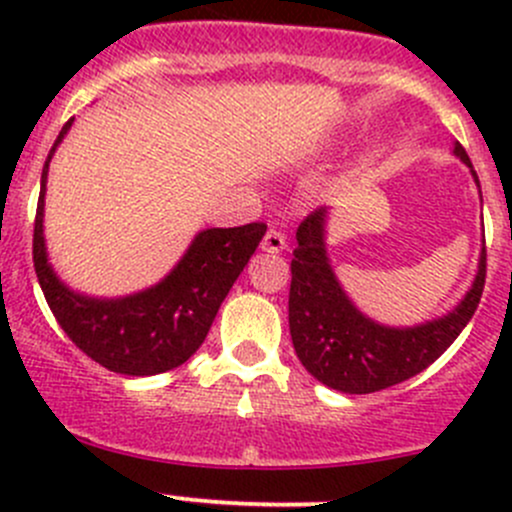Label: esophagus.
I'll list each match as a JSON object with an SVG mask.
<instances>
[{
    "label": "esophagus",
    "mask_w": 512,
    "mask_h": 512,
    "mask_svg": "<svg viewBox=\"0 0 512 512\" xmlns=\"http://www.w3.org/2000/svg\"><path fill=\"white\" fill-rule=\"evenodd\" d=\"M262 250L272 252V255H280V252L287 250V237L272 227V230H267L265 240H262Z\"/></svg>",
    "instance_id": "34e87169"
}]
</instances>
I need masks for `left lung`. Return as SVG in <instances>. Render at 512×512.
Masks as SVG:
<instances>
[{"label": "left lung", "instance_id": "left-lung-1", "mask_svg": "<svg viewBox=\"0 0 512 512\" xmlns=\"http://www.w3.org/2000/svg\"><path fill=\"white\" fill-rule=\"evenodd\" d=\"M453 153L473 170L461 143ZM480 188V185H478ZM485 285V245L476 280L466 297L443 317L416 327H386L354 307L327 255V208H317L297 227L289 285V334L304 369L329 389L371 394L389 389L431 366L476 314Z\"/></svg>", "mask_w": 512, "mask_h": 512}]
</instances>
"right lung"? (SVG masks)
<instances>
[{
  "label": "right lung",
  "instance_id": "add662e5",
  "mask_svg": "<svg viewBox=\"0 0 512 512\" xmlns=\"http://www.w3.org/2000/svg\"><path fill=\"white\" fill-rule=\"evenodd\" d=\"M66 121L41 170L34 220V270L49 309L66 337L108 371L153 376L185 364L205 342L220 304L265 237V223L210 227L195 235L178 265L143 292L116 299L86 297L56 277L44 242V195L49 160L64 141Z\"/></svg>",
  "mask_w": 512,
  "mask_h": 512
}]
</instances>
